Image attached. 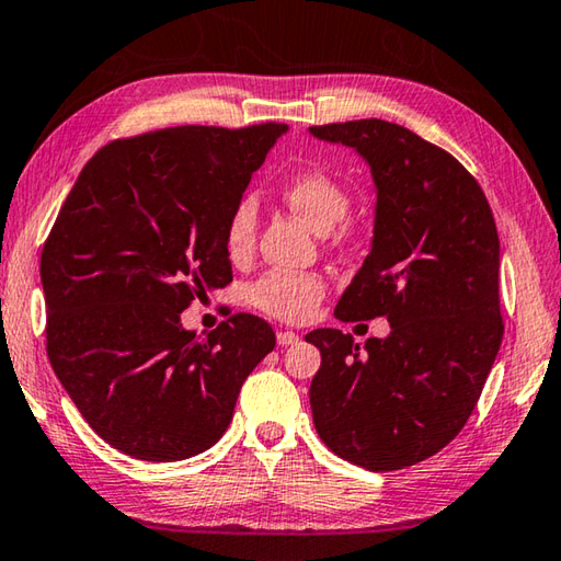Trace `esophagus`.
<instances>
[{
    "instance_id": "1",
    "label": "esophagus",
    "mask_w": 561,
    "mask_h": 561,
    "mask_svg": "<svg viewBox=\"0 0 561 561\" xmlns=\"http://www.w3.org/2000/svg\"><path fill=\"white\" fill-rule=\"evenodd\" d=\"M276 340H278V344H280V346H290V344L298 342L300 336L295 334V332H290V330H280V332H278V336H276Z\"/></svg>"
}]
</instances>
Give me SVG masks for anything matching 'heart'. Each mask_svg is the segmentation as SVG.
<instances>
[{"label":"heart","instance_id":"obj_1","mask_svg":"<svg viewBox=\"0 0 561 561\" xmlns=\"http://www.w3.org/2000/svg\"><path fill=\"white\" fill-rule=\"evenodd\" d=\"M283 199L317 231H332L352 213V193L320 165L300 168L285 178ZM256 244V199L241 197L225 225V251L244 261ZM327 285L314 273L268 271L249 285V302L280 322H305L322 302Z\"/></svg>","mask_w":561,"mask_h":561}]
</instances>
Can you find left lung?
I'll return each mask as SVG.
<instances>
[{
  "label": "left lung",
  "instance_id": "obj_1",
  "mask_svg": "<svg viewBox=\"0 0 561 561\" xmlns=\"http://www.w3.org/2000/svg\"><path fill=\"white\" fill-rule=\"evenodd\" d=\"M310 131L362 153L378 190L371 253L334 314L390 322L366 352L330 327L305 336L322 354L314 430L356 467L405 469L459 435L501 348L499 231L477 178L405 126L356 119Z\"/></svg>",
  "mask_w": 561,
  "mask_h": 561
}]
</instances>
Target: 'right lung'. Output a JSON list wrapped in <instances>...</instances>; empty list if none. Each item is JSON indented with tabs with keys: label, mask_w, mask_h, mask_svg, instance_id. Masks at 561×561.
Here are the masks:
<instances>
[{
	"label": "right lung",
	"mask_w": 561,
	"mask_h": 561,
	"mask_svg": "<svg viewBox=\"0 0 561 561\" xmlns=\"http://www.w3.org/2000/svg\"><path fill=\"white\" fill-rule=\"evenodd\" d=\"M285 124L171 126L94 153L41 251L50 366L98 435L181 461L225 435L276 332L237 312L205 336L181 312L231 283L225 225Z\"/></svg>",
	"instance_id": "right-lung-1"
}]
</instances>
